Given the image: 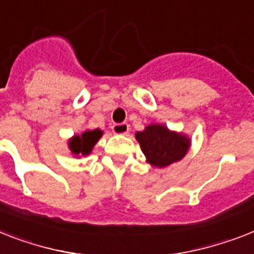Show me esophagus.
Wrapping results in <instances>:
<instances>
[{"label": "esophagus", "mask_w": 254, "mask_h": 254, "mask_svg": "<svg viewBox=\"0 0 254 254\" xmlns=\"http://www.w3.org/2000/svg\"><path fill=\"white\" fill-rule=\"evenodd\" d=\"M112 131L115 134H127V131H129V124H127V123L113 124Z\"/></svg>", "instance_id": "34e87169"}]
</instances>
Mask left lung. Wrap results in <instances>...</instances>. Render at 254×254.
I'll list each match as a JSON object with an SVG mask.
<instances>
[{
    "mask_svg": "<svg viewBox=\"0 0 254 254\" xmlns=\"http://www.w3.org/2000/svg\"><path fill=\"white\" fill-rule=\"evenodd\" d=\"M135 138L148 163L159 168L183 159L190 145L185 135L168 130L163 125H148L143 131H137Z\"/></svg>",
    "mask_w": 254,
    "mask_h": 254,
    "instance_id": "obj_1",
    "label": "left lung"
}]
</instances>
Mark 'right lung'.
I'll return each instance as SVG.
<instances>
[{"label":"right lung","mask_w":254,"mask_h":254,"mask_svg":"<svg viewBox=\"0 0 254 254\" xmlns=\"http://www.w3.org/2000/svg\"><path fill=\"white\" fill-rule=\"evenodd\" d=\"M103 131L99 129L84 131L80 135H75L69 141V147L74 155H88L95 143L102 137Z\"/></svg>","instance_id":"obj_1"}]
</instances>
